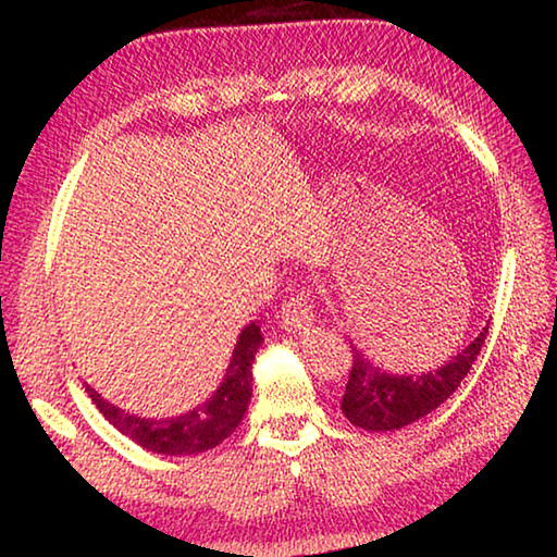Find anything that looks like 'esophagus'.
I'll return each mask as SVG.
<instances>
[{"label":"esophagus","mask_w":557,"mask_h":557,"mask_svg":"<svg viewBox=\"0 0 557 557\" xmlns=\"http://www.w3.org/2000/svg\"><path fill=\"white\" fill-rule=\"evenodd\" d=\"M314 314H312V301L305 295V292H297L292 295L285 305H282V319L280 324L287 332H299V329L312 326Z\"/></svg>","instance_id":"obj_1"}]
</instances>
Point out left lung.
<instances>
[{"label":"left lung","mask_w":557,"mask_h":557,"mask_svg":"<svg viewBox=\"0 0 557 557\" xmlns=\"http://www.w3.org/2000/svg\"><path fill=\"white\" fill-rule=\"evenodd\" d=\"M486 334L488 326H484L469 346L442 361L437 369L420 373L385 371L348 338L354 366L342 398L346 420L369 432H393L425 418L459 388L482 351Z\"/></svg>","instance_id":"1"}]
</instances>
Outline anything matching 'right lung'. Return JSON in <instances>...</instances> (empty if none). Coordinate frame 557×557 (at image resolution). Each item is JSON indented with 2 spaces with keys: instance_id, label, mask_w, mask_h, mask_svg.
I'll use <instances>...</instances> for the list:
<instances>
[{
  "instance_id": "right-lung-1",
  "label": "right lung",
  "mask_w": 557,
  "mask_h": 557,
  "mask_svg": "<svg viewBox=\"0 0 557 557\" xmlns=\"http://www.w3.org/2000/svg\"><path fill=\"white\" fill-rule=\"evenodd\" d=\"M262 344L260 326L252 322L240 332L235 342L228 369L219 388L201 405L174 418H139L117 405L108 403L98 391L86 385L90 400L102 412L110 425H115L122 435L137 442L139 447L157 455H199L221 445L233 430L240 425L245 410L252 398V361Z\"/></svg>"
}]
</instances>
